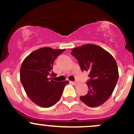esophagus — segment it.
<instances>
[{
	"instance_id": "1",
	"label": "esophagus",
	"mask_w": 134,
	"mask_h": 134,
	"mask_svg": "<svg viewBox=\"0 0 134 134\" xmlns=\"http://www.w3.org/2000/svg\"><path fill=\"white\" fill-rule=\"evenodd\" d=\"M70 83H72V84H74V85H76V84H78V82H70Z\"/></svg>"
}]
</instances>
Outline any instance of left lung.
I'll return each instance as SVG.
<instances>
[{
	"label": "left lung",
	"instance_id": "1",
	"mask_svg": "<svg viewBox=\"0 0 134 134\" xmlns=\"http://www.w3.org/2000/svg\"><path fill=\"white\" fill-rule=\"evenodd\" d=\"M82 71L90 72L86 84L88 92L80 99L89 107H98L108 100L119 77L117 63L108 52L95 44H84L72 49Z\"/></svg>",
	"mask_w": 134,
	"mask_h": 134
}]
</instances>
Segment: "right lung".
Listing matches in <instances>:
<instances>
[{
	"mask_svg": "<svg viewBox=\"0 0 134 134\" xmlns=\"http://www.w3.org/2000/svg\"><path fill=\"white\" fill-rule=\"evenodd\" d=\"M65 49L41 48L26 57L22 63L20 77L27 96L36 105L49 108L60 100L68 80L56 82L49 78L55 59Z\"/></svg>",
	"mask_w": 134,
	"mask_h": 134,
	"instance_id": "add662e5",
	"label": "right lung"
}]
</instances>
